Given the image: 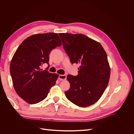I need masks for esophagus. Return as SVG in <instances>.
Instances as JSON below:
<instances>
[{"label": "esophagus", "instance_id": "1", "mask_svg": "<svg viewBox=\"0 0 134 134\" xmlns=\"http://www.w3.org/2000/svg\"><path fill=\"white\" fill-rule=\"evenodd\" d=\"M58 78L60 80H64L66 79V75H59Z\"/></svg>", "mask_w": 134, "mask_h": 134}]
</instances>
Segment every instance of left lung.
Instances as JSON below:
<instances>
[{
  "instance_id": "8db88e82",
  "label": "left lung",
  "mask_w": 134,
  "mask_h": 134,
  "mask_svg": "<svg viewBox=\"0 0 134 134\" xmlns=\"http://www.w3.org/2000/svg\"><path fill=\"white\" fill-rule=\"evenodd\" d=\"M59 35L71 63L80 64L78 75L67 76L70 87L65 94L76 106H90L100 98L108 84L110 68L106 52L99 42L86 35Z\"/></svg>"
}]
</instances>
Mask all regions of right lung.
<instances>
[{"label": "right lung", "instance_id": "obj_1", "mask_svg": "<svg viewBox=\"0 0 134 134\" xmlns=\"http://www.w3.org/2000/svg\"><path fill=\"white\" fill-rule=\"evenodd\" d=\"M62 45L57 34H36L26 38L14 53L10 65V73L17 94L30 104L46 98L59 75L48 72L42 65L49 62L51 51Z\"/></svg>", "mask_w": 134, "mask_h": 134}]
</instances>
